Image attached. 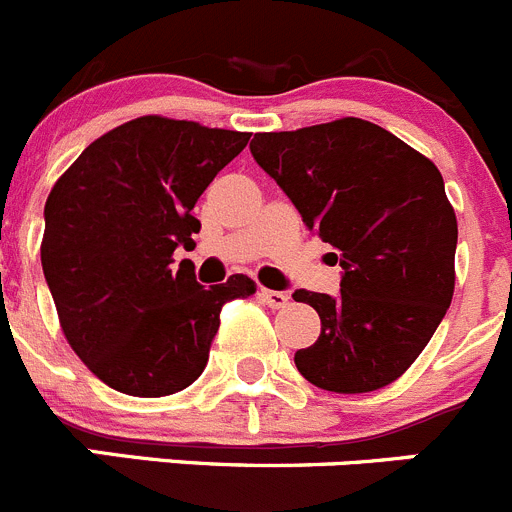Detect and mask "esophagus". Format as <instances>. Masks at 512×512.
I'll return each instance as SVG.
<instances>
[{"instance_id":"34e87169","label":"esophagus","mask_w":512,"mask_h":512,"mask_svg":"<svg viewBox=\"0 0 512 512\" xmlns=\"http://www.w3.org/2000/svg\"><path fill=\"white\" fill-rule=\"evenodd\" d=\"M259 296L266 306H271V309H284V306L289 304V294H284V291L261 289Z\"/></svg>"}]
</instances>
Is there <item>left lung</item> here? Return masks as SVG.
<instances>
[{
    "mask_svg": "<svg viewBox=\"0 0 512 512\" xmlns=\"http://www.w3.org/2000/svg\"><path fill=\"white\" fill-rule=\"evenodd\" d=\"M251 155L344 269L337 296L294 291L321 319L319 339L294 354L296 369L326 392L392 384L455 291L457 218L437 165L362 118L256 133Z\"/></svg>",
    "mask_w": 512,
    "mask_h": 512,
    "instance_id": "left-lung-1",
    "label": "left lung"
}]
</instances>
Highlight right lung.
Listing matches in <instances>:
<instances>
[{
	"instance_id": "obj_1",
	"label": "right lung",
	"mask_w": 512,
	"mask_h": 512,
	"mask_svg": "<svg viewBox=\"0 0 512 512\" xmlns=\"http://www.w3.org/2000/svg\"><path fill=\"white\" fill-rule=\"evenodd\" d=\"M248 133L143 115L82 150L45 203L42 271L72 352L133 397L186 389L206 369L226 301L256 294L243 274L203 289L191 261L193 206Z\"/></svg>"
}]
</instances>
